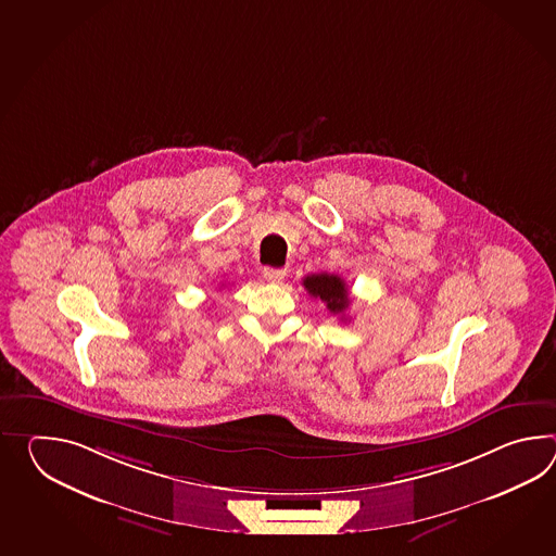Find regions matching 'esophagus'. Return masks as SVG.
<instances>
[{
    "label": "esophagus",
    "mask_w": 556,
    "mask_h": 556,
    "mask_svg": "<svg viewBox=\"0 0 556 556\" xmlns=\"http://www.w3.org/2000/svg\"><path fill=\"white\" fill-rule=\"evenodd\" d=\"M263 277H265L269 283H281V281L285 279V269L265 267V269H263Z\"/></svg>",
    "instance_id": "1"
}]
</instances>
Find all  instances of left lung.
<instances>
[{
	"label": "left lung",
	"instance_id": "1",
	"mask_svg": "<svg viewBox=\"0 0 556 556\" xmlns=\"http://www.w3.org/2000/svg\"><path fill=\"white\" fill-rule=\"evenodd\" d=\"M303 287L307 289L308 295L321 299L333 315H343L349 307V291H346L345 281L337 275H331V273L307 275L303 279Z\"/></svg>",
	"mask_w": 556,
	"mask_h": 556
}]
</instances>
